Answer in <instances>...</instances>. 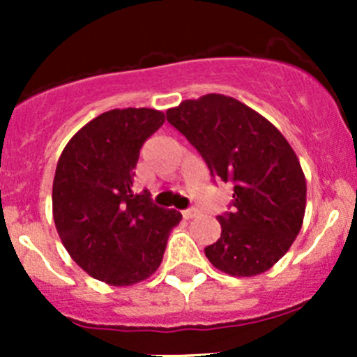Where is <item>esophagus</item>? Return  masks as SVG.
Instances as JSON below:
<instances>
[{
	"instance_id": "obj_1",
	"label": "esophagus",
	"mask_w": 357,
	"mask_h": 357,
	"mask_svg": "<svg viewBox=\"0 0 357 357\" xmlns=\"http://www.w3.org/2000/svg\"><path fill=\"white\" fill-rule=\"evenodd\" d=\"M199 215V208L192 207V208H186V211H183V218L185 219H193Z\"/></svg>"
}]
</instances>
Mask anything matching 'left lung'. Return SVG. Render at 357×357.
<instances>
[{"label":"left lung","instance_id":"8db88e82","mask_svg":"<svg viewBox=\"0 0 357 357\" xmlns=\"http://www.w3.org/2000/svg\"><path fill=\"white\" fill-rule=\"evenodd\" d=\"M165 115L214 181L233 186L231 208L218 215L221 238L205 247L207 259L231 276L268 271L297 238L305 212L304 172L285 136L245 103L215 93Z\"/></svg>","mask_w":357,"mask_h":357}]
</instances>
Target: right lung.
Segmentation results:
<instances>
[{
  "mask_svg": "<svg viewBox=\"0 0 357 357\" xmlns=\"http://www.w3.org/2000/svg\"><path fill=\"white\" fill-rule=\"evenodd\" d=\"M153 109H115L79 129L56 164L53 219L63 247L89 276L128 287L157 271L181 214L135 193L143 143L164 124Z\"/></svg>",
  "mask_w": 357,
  "mask_h": 357,
  "instance_id": "obj_1",
  "label": "right lung"
}]
</instances>
